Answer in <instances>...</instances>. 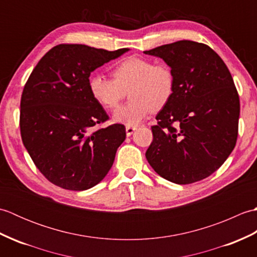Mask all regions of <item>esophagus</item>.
Segmentation results:
<instances>
[{
  "label": "esophagus",
  "instance_id": "obj_1",
  "mask_svg": "<svg viewBox=\"0 0 257 257\" xmlns=\"http://www.w3.org/2000/svg\"><path fill=\"white\" fill-rule=\"evenodd\" d=\"M136 130H137L136 127H125V134H127V136L129 137V136H132Z\"/></svg>",
  "mask_w": 257,
  "mask_h": 257
}]
</instances>
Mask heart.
<instances>
[{
  "mask_svg": "<svg viewBox=\"0 0 257 257\" xmlns=\"http://www.w3.org/2000/svg\"><path fill=\"white\" fill-rule=\"evenodd\" d=\"M113 79L94 74L88 80V88L94 100L102 108H117L125 92L130 102L112 114L116 123L137 127L148 114L159 110L170 101L176 86L172 68L167 64H156L152 59L132 56L120 62L112 70Z\"/></svg>",
  "mask_w": 257,
  "mask_h": 257,
  "instance_id": "1",
  "label": "heart"
}]
</instances>
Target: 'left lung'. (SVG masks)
Returning <instances> with one entry per match:
<instances>
[{
	"label": "left lung",
	"instance_id": "1",
	"mask_svg": "<svg viewBox=\"0 0 257 257\" xmlns=\"http://www.w3.org/2000/svg\"><path fill=\"white\" fill-rule=\"evenodd\" d=\"M145 54L163 59L176 77L171 99L151 127L147 160L168 181H200L224 163L236 144L239 99L230 70L211 47L192 41Z\"/></svg>",
	"mask_w": 257,
	"mask_h": 257
}]
</instances>
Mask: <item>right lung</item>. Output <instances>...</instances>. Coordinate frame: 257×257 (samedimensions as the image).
<instances>
[{
	"mask_svg": "<svg viewBox=\"0 0 257 257\" xmlns=\"http://www.w3.org/2000/svg\"><path fill=\"white\" fill-rule=\"evenodd\" d=\"M128 51L61 44L42 57L27 79L21 99L22 141L55 185L84 191L110 170L125 129L116 123L91 132L108 116L91 97L88 80L95 69Z\"/></svg>",
	"mask_w": 257,
	"mask_h": 257,
	"instance_id": "right-lung-1",
	"label": "right lung"
}]
</instances>
